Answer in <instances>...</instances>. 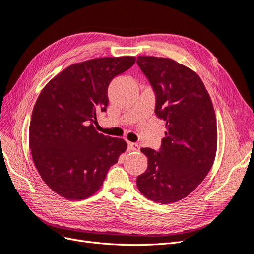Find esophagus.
Masks as SVG:
<instances>
[{"instance_id": "obj_1", "label": "esophagus", "mask_w": 254, "mask_h": 254, "mask_svg": "<svg viewBox=\"0 0 254 254\" xmlns=\"http://www.w3.org/2000/svg\"><path fill=\"white\" fill-rule=\"evenodd\" d=\"M128 150L129 151H138L139 146L135 143H128Z\"/></svg>"}]
</instances>
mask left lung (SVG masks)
Masks as SVG:
<instances>
[{"label":"left lung","instance_id":"obj_1","mask_svg":"<svg viewBox=\"0 0 254 254\" xmlns=\"http://www.w3.org/2000/svg\"><path fill=\"white\" fill-rule=\"evenodd\" d=\"M136 63L155 94L154 112L166 122L159 151L142 148L148 159L138 176L141 193L170 204L190 194L211 169L216 153V118L210 97L191 69L176 61L137 57Z\"/></svg>","mask_w":254,"mask_h":254}]
</instances>
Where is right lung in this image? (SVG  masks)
<instances>
[{"mask_svg":"<svg viewBox=\"0 0 254 254\" xmlns=\"http://www.w3.org/2000/svg\"><path fill=\"white\" fill-rule=\"evenodd\" d=\"M134 57L99 58L73 64L44 87L32 110L29 147L41 178L61 196L84 199L97 192L112 165L126 151L123 138L95 130L108 106L113 77Z\"/></svg>","mask_w":254,"mask_h":254,"instance_id":"add662e5","label":"right lung"}]
</instances>
